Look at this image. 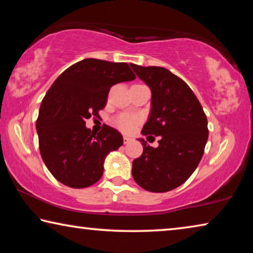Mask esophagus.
<instances>
[{
	"mask_svg": "<svg viewBox=\"0 0 253 253\" xmlns=\"http://www.w3.org/2000/svg\"><path fill=\"white\" fill-rule=\"evenodd\" d=\"M130 140H131V137H129V136H124V143H125V144L129 143Z\"/></svg>",
	"mask_w": 253,
	"mask_h": 253,
	"instance_id": "34e87169",
	"label": "esophagus"
}]
</instances>
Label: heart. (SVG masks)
<instances>
[{
  "label": "heart",
  "instance_id": "1",
  "mask_svg": "<svg viewBox=\"0 0 253 253\" xmlns=\"http://www.w3.org/2000/svg\"><path fill=\"white\" fill-rule=\"evenodd\" d=\"M140 121H142V119H140L138 115L123 113L115 117L114 125L116 126L119 130H122L124 132H130L139 125Z\"/></svg>",
  "mask_w": 253,
  "mask_h": 253
}]
</instances>
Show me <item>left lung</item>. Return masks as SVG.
<instances>
[{"instance_id":"left-lung-1","label":"left lung","mask_w":253,"mask_h":253,"mask_svg":"<svg viewBox=\"0 0 253 253\" xmlns=\"http://www.w3.org/2000/svg\"><path fill=\"white\" fill-rule=\"evenodd\" d=\"M130 67L152 90L143 135L160 136L157 148L138 139L144 151L132 161L131 174L144 190L164 193L182 185L198 168L208 142V119L193 90L179 77L162 67Z\"/></svg>"}]
</instances>
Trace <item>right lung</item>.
<instances>
[{
	"label": "right lung",
	"mask_w": 253,
	"mask_h": 253,
	"mask_svg": "<svg viewBox=\"0 0 253 253\" xmlns=\"http://www.w3.org/2000/svg\"><path fill=\"white\" fill-rule=\"evenodd\" d=\"M135 78L126 62L84 59L54 80L36 126L42 160L60 183L84 188L99 181L107 154L122 146L123 136L107 125L93 134L85 119L99 116L114 84Z\"/></svg>",
	"instance_id": "add662e5"
}]
</instances>
